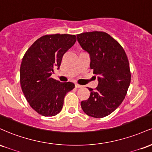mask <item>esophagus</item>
Masks as SVG:
<instances>
[{"label":"esophagus","instance_id":"esophagus-1","mask_svg":"<svg viewBox=\"0 0 152 152\" xmlns=\"http://www.w3.org/2000/svg\"><path fill=\"white\" fill-rule=\"evenodd\" d=\"M75 87H76V88H81L82 86H81V85H79V84H78V83H76V84H75Z\"/></svg>","mask_w":152,"mask_h":152}]
</instances>
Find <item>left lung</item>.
Masks as SVG:
<instances>
[{
	"label": "left lung",
	"instance_id": "obj_1",
	"mask_svg": "<svg viewBox=\"0 0 152 152\" xmlns=\"http://www.w3.org/2000/svg\"><path fill=\"white\" fill-rule=\"evenodd\" d=\"M77 40L89 53L90 69L99 81L95 90L88 88L90 96L81 106L88 116L103 118L117 109L126 96L131 82L128 58L121 45L105 32L82 33Z\"/></svg>",
	"mask_w": 152,
	"mask_h": 152
}]
</instances>
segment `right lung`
<instances>
[{"label": "right lung", "mask_w": 152, "mask_h": 152, "mask_svg": "<svg viewBox=\"0 0 152 152\" xmlns=\"http://www.w3.org/2000/svg\"><path fill=\"white\" fill-rule=\"evenodd\" d=\"M76 41L75 35L52 34L39 38L27 50L20 68V86L33 109L44 116L61 111L66 94L74 83H62L50 77L59 69L64 55Z\"/></svg>", "instance_id": "obj_1"}]
</instances>
